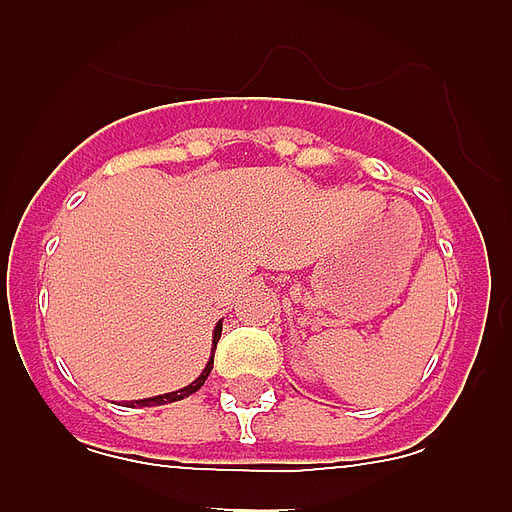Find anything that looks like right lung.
Wrapping results in <instances>:
<instances>
[{
	"instance_id": "obj_1",
	"label": "right lung",
	"mask_w": 512,
	"mask_h": 512,
	"mask_svg": "<svg viewBox=\"0 0 512 512\" xmlns=\"http://www.w3.org/2000/svg\"><path fill=\"white\" fill-rule=\"evenodd\" d=\"M220 333H223V323L215 325V333H212V346H217V341H220ZM212 359H215V354H212ZM212 359L207 361L205 372L200 374V377L194 379L189 387H184V390H176V392H169V395H158V397H148V400H135L130 402V408H153V405H166V402H176V400H184V397L194 395V392L200 390L202 384H205V379L210 377L212 372ZM128 408V405H125Z\"/></svg>"
}]
</instances>
